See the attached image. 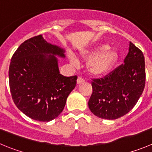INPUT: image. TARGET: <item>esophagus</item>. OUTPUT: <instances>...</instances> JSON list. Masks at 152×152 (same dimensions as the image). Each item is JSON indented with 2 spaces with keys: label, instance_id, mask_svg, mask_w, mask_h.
<instances>
[{
  "label": "esophagus",
  "instance_id": "obj_1",
  "mask_svg": "<svg viewBox=\"0 0 152 152\" xmlns=\"http://www.w3.org/2000/svg\"><path fill=\"white\" fill-rule=\"evenodd\" d=\"M83 82H85V79H83L81 77H79L77 79V85H81V84H82Z\"/></svg>",
  "mask_w": 152,
  "mask_h": 152
}]
</instances>
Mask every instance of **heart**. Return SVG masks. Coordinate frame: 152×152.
<instances>
[{"instance_id":"1","label":"heart","mask_w":152,"mask_h":152,"mask_svg":"<svg viewBox=\"0 0 152 152\" xmlns=\"http://www.w3.org/2000/svg\"><path fill=\"white\" fill-rule=\"evenodd\" d=\"M79 56L84 59H88L87 68L93 76H102L107 74L120 58V53L115 48H110L107 44H102L95 48L81 50ZM70 62L76 65L78 59L73 54H69Z\"/></svg>"}]
</instances>
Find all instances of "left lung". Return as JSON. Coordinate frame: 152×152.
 Returning a JSON list of instances; mask_svg holds the SVG:
<instances>
[{"label":"left lung","instance_id":"1","mask_svg":"<svg viewBox=\"0 0 152 152\" xmlns=\"http://www.w3.org/2000/svg\"><path fill=\"white\" fill-rule=\"evenodd\" d=\"M145 58L142 51L130 42L124 64L104 79H94L88 106L94 115L116 120L129 113L145 88Z\"/></svg>","mask_w":152,"mask_h":152}]
</instances>
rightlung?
I'll return each instance as SVG.
<instances>
[{
    "label": "right lung",
    "mask_w": 152,
    "mask_h": 152,
    "mask_svg": "<svg viewBox=\"0 0 152 152\" xmlns=\"http://www.w3.org/2000/svg\"><path fill=\"white\" fill-rule=\"evenodd\" d=\"M65 50L48 42L42 35L25 41L12 57L9 80L18 108L34 120L49 122L62 112L77 76L60 74L58 59Z\"/></svg>",
    "instance_id": "right-lung-1"
}]
</instances>
